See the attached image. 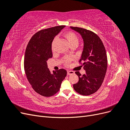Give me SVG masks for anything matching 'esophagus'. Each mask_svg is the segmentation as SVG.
<instances>
[{
    "mask_svg": "<svg viewBox=\"0 0 130 130\" xmlns=\"http://www.w3.org/2000/svg\"><path fill=\"white\" fill-rule=\"evenodd\" d=\"M74 74V72L72 71V70H68L67 71L68 75H72V74Z\"/></svg>",
    "mask_w": 130,
    "mask_h": 130,
    "instance_id": "1",
    "label": "esophagus"
}]
</instances>
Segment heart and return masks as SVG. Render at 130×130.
Here are the masks:
<instances>
[{
	"label": "heart",
	"instance_id": "obj_1",
	"mask_svg": "<svg viewBox=\"0 0 130 130\" xmlns=\"http://www.w3.org/2000/svg\"><path fill=\"white\" fill-rule=\"evenodd\" d=\"M64 36L67 41L68 44L71 46L72 45H77L78 42V38L77 35L74 32L69 31L64 34ZM52 50H54V43L52 44ZM70 61H71V58H66L64 60V63L66 66H68Z\"/></svg>",
	"mask_w": 130,
	"mask_h": 130
}]
</instances>
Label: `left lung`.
Returning <instances> with one entry per match:
<instances>
[{
	"label": "left lung",
	"instance_id": "obj_1",
	"mask_svg": "<svg viewBox=\"0 0 130 130\" xmlns=\"http://www.w3.org/2000/svg\"><path fill=\"white\" fill-rule=\"evenodd\" d=\"M70 27L79 33L84 40L79 62H84L82 66L86 70V74L82 75L79 72H75L78 81L73 85V88L81 95H91L99 89L105 77L107 57L105 46L100 37L92 31L78 27Z\"/></svg>",
	"mask_w": 130,
	"mask_h": 130
}]
</instances>
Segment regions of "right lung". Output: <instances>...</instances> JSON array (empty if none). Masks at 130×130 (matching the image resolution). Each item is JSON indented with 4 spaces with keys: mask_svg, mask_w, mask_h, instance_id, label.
Masks as SVG:
<instances>
[{
    "mask_svg": "<svg viewBox=\"0 0 130 130\" xmlns=\"http://www.w3.org/2000/svg\"><path fill=\"white\" fill-rule=\"evenodd\" d=\"M64 27L60 25L39 31L31 37L26 48L24 66L27 80L35 91L42 96L49 97L58 92L67 73L64 69L51 73L46 62L53 57L54 37Z\"/></svg>",
    "mask_w": 130,
    "mask_h": 130,
    "instance_id": "add662e5",
    "label": "right lung"
}]
</instances>
